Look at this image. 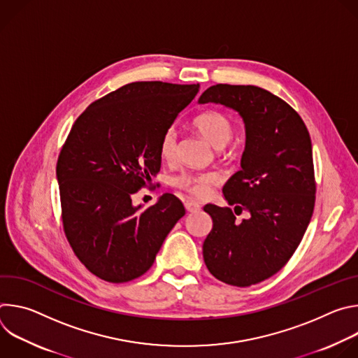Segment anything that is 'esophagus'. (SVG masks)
<instances>
[{"label": "esophagus", "mask_w": 358, "mask_h": 358, "mask_svg": "<svg viewBox=\"0 0 358 358\" xmlns=\"http://www.w3.org/2000/svg\"><path fill=\"white\" fill-rule=\"evenodd\" d=\"M185 210L188 213H198L201 210V206H199L198 202H195V201H187L185 202Z\"/></svg>", "instance_id": "34e87169"}]
</instances>
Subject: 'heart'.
<instances>
[{
  "label": "heart",
  "instance_id": "b5f03b06",
  "mask_svg": "<svg viewBox=\"0 0 358 358\" xmlns=\"http://www.w3.org/2000/svg\"><path fill=\"white\" fill-rule=\"evenodd\" d=\"M194 127L206 137L215 148L227 145L234 136L232 122L220 112H207L196 116L194 119ZM178 147V134L176 127H169L160 140V156L171 162L177 156ZM220 180L217 173H184L174 180V184L185 189L187 192L195 196H206L210 192V188L217 184Z\"/></svg>",
  "mask_w": 358,
  "mask_h": 358
}]
</instances>
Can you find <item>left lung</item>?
Here are the masks:
<instances>
[{
    "label": "left lung",
    "mask_w": 358,
    "mask_h": 358,
    "mask_svg": "<svg viewBox=\"0 0 358 358\" xmlns=\"http://www.w3.org/2000/svg\"><path fill=\"white\" fill-rule=\"evenodd\" d=\"M198 103L234 109L245 123L241 170L224 185L229 206L207 203L213 229L203 241L208 271L221 282L246 287L279 272L297 249L315 208L312 140L285 100L252 85H215ZM248 211L239 222L236 215Z\"/></svg>",
    "instance_id": "1"
}]
</instances>
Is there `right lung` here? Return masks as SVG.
I'll list each match as a JSON object with an SVG mask.
<instances>
[{
	"mask_svg": "<svg viewBox=\"0 0 358 358\" xmlns=\"http://www.w3.org/2000/svg\"><path fill=\"white\" fill-rule=\"evenodd\" d=\"M199 85L133 82L93 101L76 119L57 163L65 235L97 278L123 283L155 264L166 236L184 217L163 194L145 210L136 194L160 171V140Z\"/></svg>",
	"mask_w": 358,
	"mask_h": 358,
	"instance_id": "add662e5",
	"label": "right lung"
}]
</instances>
